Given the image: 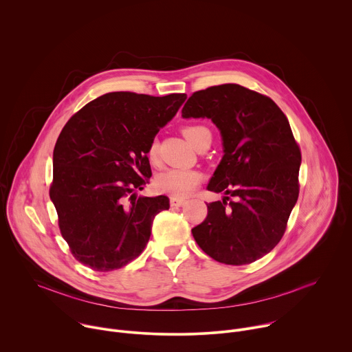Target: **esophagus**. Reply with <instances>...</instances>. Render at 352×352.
Wrapping results in <instances>:
<instances>
[{"mask_svg": "<svg viewBox=\"0 0 352 352\" xmlns=\"http://www.w3.org/2000/svg\"><path fill=\"white\" fill-rule=\"evenodd\" d=\"M170 206L172 208H177V206H182L184 204V199L180 198V197H170Z\"/></svg>", "mask_w": 352, "mask_h": 352, "instance_id": "1", "label": "esophagus"}]
</instances>
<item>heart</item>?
I'll return each instance as SVG.
<instances>
[{
  "mask_svg": "<svg viewBox=\"0 0 352 352\" xmlns=\"http://www.w3.org/2000/svg\"><path fill=\"white\" fill-rule=\"evenodd\" d=\"M210 133L208 128L202 125H190L183 129L184 138L195 147L198 140L206 135ZM147 157L151 164H157L160 160V151L158 144L153 142L148 146ZM202 173L195 169H165L161 173H158L154 179V188L158 192L169 194L173 197H184L188 195L201 182H202Z\"/></svg>",
  "mask_w": 352,
  "mask_h": 352,
  "instance_id": "obj_1",
  "label": "heart"
}]
</instances>
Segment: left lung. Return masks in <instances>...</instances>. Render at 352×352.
I'll return each instance as SVG.
<instances>
[{
	"label": "left lung",
	"mask_w": 352,
	"mask_h": 352,
	"mask_svg": "<svg viewBox=\"0 0 352 352\" xmlns=\"http://www.w3.org/2000/svg\"><path fill=\"white\" fill-rule=\"evenodd\" d=\"M182 117L210 118L224 148L208 190L227 197L206 204L194 239L219 263L258 260L283 236L298 198L301 153L286 116L268 96L224 84L194 92Z\"/></svg>",
	"instance_id": "8db88e82"
}]
</instances>
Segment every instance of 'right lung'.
<instances>
[{
  "label": "right lung",
  "instance_id": "1",
  "mask_svg": "<svg viewBox=\"0 0 352 352\" xmlns=\"http://www.w3.org/2000/svg\"><path fill=\"white\" fill-rule=\"evenodd\" d=\"M187 99L106 94L76 113L54 150L50 197L73 256L95 271L118 270L146 248L169 198L136 197L151 176L148 146Z\"/></svg>",
  "mask_w": 352,
  "mask_h": 352
}]
</instances>
